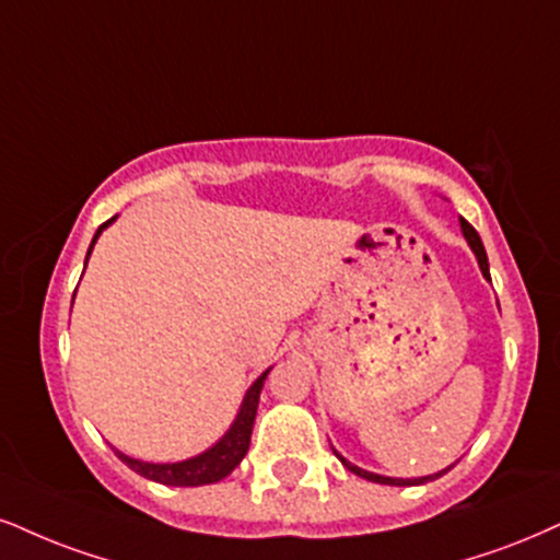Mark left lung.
Listing matches in <instances>:
<instances>
[{"mask_svg": "<svg viewBox=\"0 0 560 560\" xmlns=\"http://www.w3.org/2000/svg\"><path fill=\"white\" fill-rule=\"evenodd\" d=\"M459 225H462V233H465V238H467V244L472 246V252H475V257H478V265H480V269H482V278H488L491 280V272H488V257H486V248H482V241H480V236H478V231H475V228L467 223L465 218L459 220ZM337 454V452H335ZM337 457H340V454H337ZM340 462L345 467H348L350 472H355V475H361V478H365V480H374V482H384V486H420V482H428V480H436V478H441V475H444L446 470H441V472H436V475H425V478H416V480H405V478H384V475H374V472H365V470H361V467H355V465H350V462H345L342 457H340Z\"/></svg>", "mask_w": 560, "mask_h": 560, "instance_id": "left-lung-1", "label": "left lung"}]
</instances>
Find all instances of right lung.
<instances>
[{
	"instance_id": "right-lung-1",
	"label": "right lung",
	"mask_w": 560,
	"mask_h": 560,
	"mask_svg": "<svg viewBox=\"0 0 560 560\" xmlns=\"http://www.w3.org/2000/svg\"><path fill=\"white\" fill-rule=\"evenodd\" d=\"M112 223H114V218L106 220V223L98 228V233L93 236V244H95V238L101 236L103 228L112 225ZM93 244H90V248H88V257H90V252H93ZM267 374L269 371H265V374H261L257 382L252 384V389L246 392L244 405H241V412H238L236 423L231 425V431H228L215 446L207 448L205 454H199V457H191L186 462H174V465H153V462L132 459L121 452H116V454H119V459L129 467V470H135L137 475H142V478H148V480L163 482V486H207V482L223 480L225 475H231L233 470H236L238 462L246 457L248 441H252L254 418H257L259 392H261V386H265Z\"/></svg>"
}]
</instances>
